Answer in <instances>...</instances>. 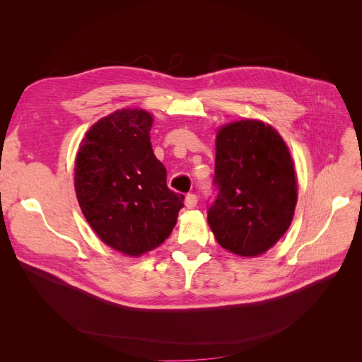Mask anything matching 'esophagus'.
Listing matches in <instances>:
<instances>
[{
	"mask_svg": "<svg viewBox=\"0 0 362 362\" xmlns=\"http://www.w3.org/2000/svg\"><path fill=\"white\" fill-rule=\"evenodd\" d=\"M197 204H198V197H197L195 194L186 195V198H185V205H186V208H189V210H192V208L197 206Z\"/></svg>",
	"mask_w": 362,
	"mask_h": 362,
	"instance_id": "obj_1",
	"label": "esophagus"
}]
</instances>
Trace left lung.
I'll return each mask as SVG.
<instances>
[{
    "label": "left lung",
    "instance_id": "1",
    "mask_svg": "<svg viewBox=\"0 0 362 362\" xmlns=\"http://www.w3.org/2000/svg\"><path fill=\"white\" fill-rule=\"evenodd\" d=\"M213 183L208 224L224 250L257 257L289 229L298 199L293 161L272 126L240 120L221 127Z\"/></svg>",
    "mask_w": 362,
    "mask_h": 362
}]
</instances>
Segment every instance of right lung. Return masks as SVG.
<instances>
[{
    "label": "right lung",
    "instance_id": "add662e5",
    "mask_svg": "<svg viewBox=\"0 0 362 362\" xmlns=\"http://www.w3.org/2000/svg\"><path fill=\"white\" fill-rule=\"evenodd\" d=\"M151 126L149 112L119 110L88 130L76 156V197L86 221L104 243L132 257L170 236L185 201L167 186Z\"/></svg>",
    "mask_w": 362,
    "mask_h": 362
}]
</instances>
